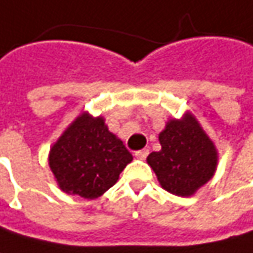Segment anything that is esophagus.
Returning <instances> with one entry per match:
<instances>
[{
	"mask_svg": "<svg viewBox=\"0 0 253 253\" xmlns=\"http://www.w3.org/2000/svg\"><path fill=\"white\" fill-rule=\"evenodd\" d=\"M148 150L147 148H143V150H140V151H135L134 155H135V158H138V160H145L147 158V155H148Z\"/></svg>",
	"mask_w": 253,
	"mask_h": 253,
	"instance_id": "1",
	"label": "esophagus"
}]
</instances>
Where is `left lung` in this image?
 Wrapping results in <instances>:
<instances>
[{
    "label": "left lung",
    "instance_id": "8db88e82",
    "mask_svg": "<svg viewBox=\"0 0 253 253\" xmlns=\"http://www.w3.org/2000/svg\"><path fill=\"white\" fill-rule=\"evenodd\" d=\"M161 150L148 155L161 186L178 196H190L213 176L217 153L193 116L170 120L160 134Z\"/></svg>",
    "mask_w": 253,
    "mask_h": 253
}]
</instances>
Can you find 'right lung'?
<instances>
[{
    "mask_svg": "<svg viewBox=\"0 0 253 253\" xmlns=\"http://www.w3.org/2000/svg\"><path fill=\"white\" fill-rule=\"evenodd\" d=\"M133 157L102 118L84 113L50 150L48 164L60 187L70 195L95 199L118 182Z\"/></svg>",
    "mask_w": 253,
    "mask_h": 253,
    "instance_id": "right-lung-1",
    "label": "right lung"
}]
</instances>
